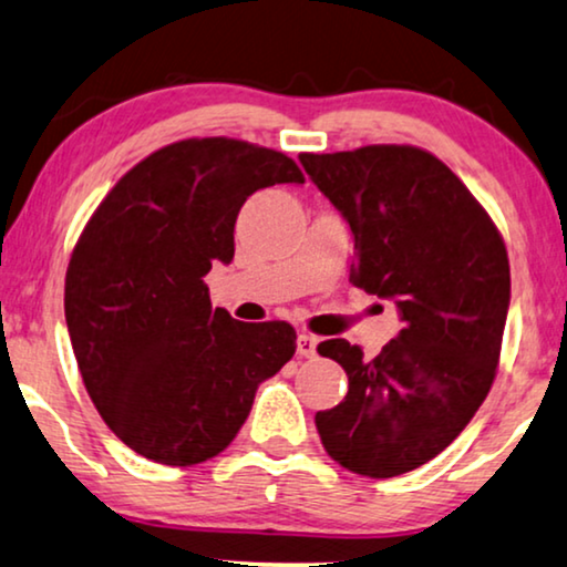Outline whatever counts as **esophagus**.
<instances>
[{
  "label": "esophagus",
  "instance_id": "esophagus-1",
  "mask_svg": "<svg viewBox=\"0 0 567 567\" xmlns=\"http://www.w3.org/2000/svg\"><path fill=\"white\" fill-rule=\"evenodd\" d=\"M316 344H319V339H316L313 334H298V354H300V358H313Z\"/></svg>",
  "mask_w": 567,
  "mask_h": 567
}]
</instances>
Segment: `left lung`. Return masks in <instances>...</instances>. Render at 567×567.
<instances>
[{
	"label": "left lung",
	"instance_id": "left-lung-1",
	"mask_svg": "<svg viewBox=\"0 0 567 567\" xmlns=\"http://www.w3.org/2000/svg\"><path fill=\"white\" fill-rule=\"evenodd\" d=\"M300 163L354 236L352 285L394 300L404 327L375 358L327 339L347 396L316 412L327 454L386 480L435 458L485 402L511 303L503 236L462 178L427 150L368 145Z\"/></svg>",
	"mask_w": 567,
	"mask_h": 567
}]
</instances>
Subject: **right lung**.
<instances>
[{"instance_id":"right-lung-1","label":"right lung","mask_w":567,"mask_h":567,"mask_svg":"<svg viewBox=\"0 0 567 567\" xmlns=\"http://www.w3.org/2000/svg\"><path fill=\"white\" fill-rule=\"evenodd\" d=\"M303 181L277 150L181 140L124 173L87 220L64 279L66 329L95 410L140 456H217L296 354L288 321H236L209 303L205 275L233 261L248 196Z\"/></svg>"}]
</instances>
